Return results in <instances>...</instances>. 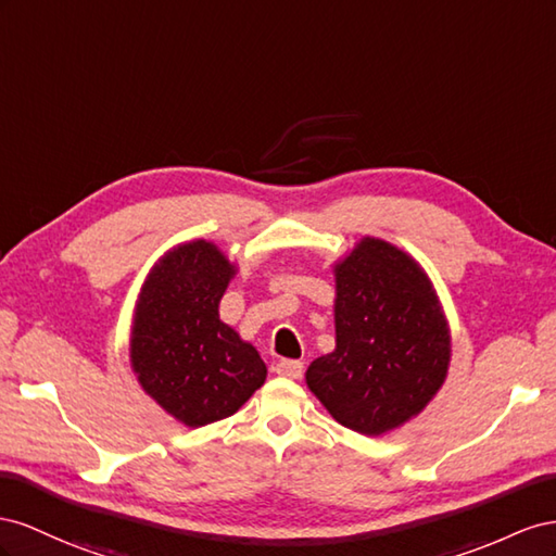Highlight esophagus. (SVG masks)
I'll list each match as a JSON object with an SVG mask.
<instances>
[{"mask_svg":"<svg viewBox=\"0 0 556 556\" xmlns=\"http://www.w3.org/2000/svg\"><path fill=\"white\" fill-rule=\"evenodd\" d=\"M275 372L279 377L298 379V377H303V363H300V361H279L275 366Z\"/></svg>","mask_w":556,"mask_h":556,"instance_id":"obj_1","label":"esophagus"}]
</instances>
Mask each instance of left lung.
Segmentation results:
<instances>
[{"label": "left lung", "mask_w": 556, "mask_h": 556, "mask_svg": "<svg viewBox=\"0 0 556 556\" xmlns=\"http://www.w3.org/2000/svg\"><path fill=\"white\" fill-rule=\"evenodd\" d=\"M336 352L312 363L307 387L342 426L387 433L445 382V314L424 269L375 237L336 265Z\"/></svg>", "instance_id": "1"}]
</instances>
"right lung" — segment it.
<instances>
[{"label":"right lung","mask_w":556,"mask_h":556,"mask_svg":"<svg viewBox=\"0 0 556 556\" xmlns=\"http://www.w3.org/2000/svg\"><path fill=\"white\" fill-rule=\"evenodd\" d=\"M235 267L212 242L181 244L141 289L130 361L139 384L190 428L235 415L265 382L256 349L218 319Z\"/></svg>","instance_id":"1"}]
</instances>
